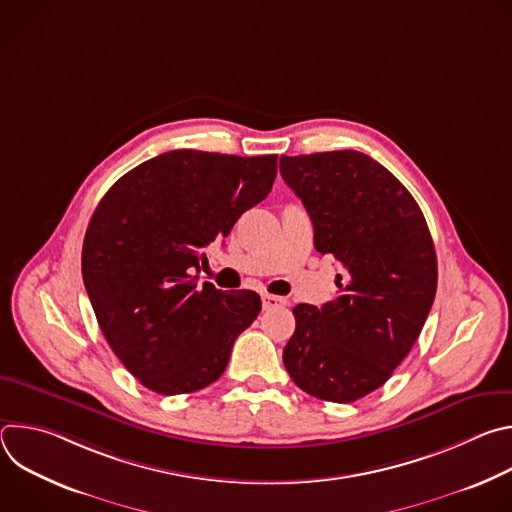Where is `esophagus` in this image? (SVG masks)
<instances>
[{"label": "esophagus", "instance_id": "34e87169", "mask_svg": "<svg viewBox=\"0 0 512 512\" xmlns=\"http://www.w3.org/2000/svg\"><path fill=\"white\" fill-rule=\"evenodd\" d=\"M287 302L283 300V298H279V296H271V294H263V308L265 310H273V308H281V306H285Z\"/></svg>", "mask_w": 512, "mask_h": 512}]
</instances>
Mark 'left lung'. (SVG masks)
<instances>
[{"mask_svg":"<svg viewBox=\"0 0 512 512\" xmlns=\"http://www.w3.org/2000/svg\"><path fill=\"white\" fill-rule=\"evenodd\" d=\"M279 170L312 218L316 251L340 263L332 302L294 308L283 364L308 395L352 403L413 348L435 298L433 241L409 190L369 156H281Z\"/></svg>","mask_w":512,"mask_h":512,"instance_id":"obj_1","label":"left lung"}]
</instances>
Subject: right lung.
<instances>
[{
    "instance_id": "obj_1",
    "label": "right lung",
    "mask_w": 512,
    "mask_h": 512,
    "mask_svg": "<svg viewBox=\"0 0 512 512\" xmlns=\"http://www.w3.org/2000/svg\"><path fill=\"white\" fill-rule=\"evenodd\" d=\"M275 174L277 156L174 150L139 164L101 198L83 243V281L103 336L143 387L184 395L225 373L261 298L198 285L190 271L271 192Z\"/></svg>"
}]
</instances>
